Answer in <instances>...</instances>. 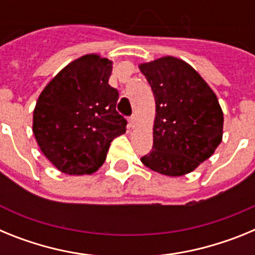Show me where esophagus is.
I'll list each match as a JSON object with an SVG mask.
<instances>
[{"label":"esophagus","instance_id":"obj_1","mask_svg":"<svg viewBox=\"0 0 255 255\" xmlns=\"http://www.w3.org/2000/svg\"><path fill=\"white\" fill-rule=\"evenodd\" d=\"M129 126H130V128H134V126H135V116H130L129 117Z\"/></svg>","mask_w":255,"mask_h":255}]
</instances>
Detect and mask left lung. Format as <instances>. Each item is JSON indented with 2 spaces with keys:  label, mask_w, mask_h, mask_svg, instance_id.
<instances>
[{
  "label": "left lung",
  "mask_w": 255,
  "mask_h": 255,
  "mask_svg": "<svg viewBox=\"0 0 255 255\" xmlns=\"http://www.w3.org/2000/svg\"><path fill=\"white\" fill-rule=\"evenodd\" d=\"M155 100L150 170L182 176L208 159L222 140L224 114L217 97L190 65L162 57L140 65Z\"/></svg>",
  "instance_id": "8db88e82"
}]
</instances>
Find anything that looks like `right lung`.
I'll return each instance as SVG.
<instances>
[{"label":"right lung","instance_id":"add662e5","mask_svg":"<svg viewBox=\"0 0 255 255\" xmlns=\"http://www.w3.org/2000/svg\"><path fill=\"white\" fill-rule=\"evenodd\" d=\"M111 61L87 55L62 69L40 93L33 132L40 150L67 175H89L103 164L110 144L126 131L108 84Z\"/></svg>","mask_w":255,"mask_h":255}]
</instances>
